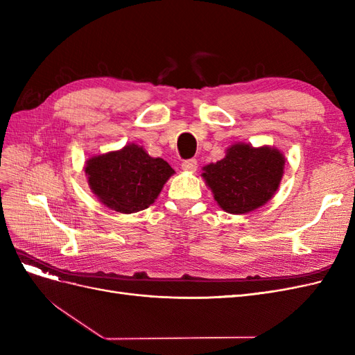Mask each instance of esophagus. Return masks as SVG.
<instances>
[{"instance_id": "obj_1", "label": "esophagus", "mask_w": 355, "mask_h": 355, "mask_svg": "<svg viewBox=\"0 0 355 355\" xmlns=\"http://www.w3.org/2000/svg\"><path fill=\"white\" fill-rule=\"evenodd\" d=\"M197 167H198V161L196 158L185 159L184 163H182V168H184L185 171H196Z\"/></svg>"}]
</instances>
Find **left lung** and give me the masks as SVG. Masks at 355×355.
<instances>
[{"instance_id":"1","label":"left lung","mask_w":355,"mask_h":355,"mask_svg":"<svg viewBox=\"0 0 355 355\" xmlns=\"http://www.w3.org/2000/svg\"><path fill=\"white\" fill-rule=\"evenodd\" d=\"M284 157L274 148L237 144L223 159L204 167L214 200L228 213L252 211L270 200L283 176Z\"/></svg>"}]
</instances>
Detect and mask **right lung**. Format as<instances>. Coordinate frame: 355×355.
Masks as SVG:
<instances>
[{"label":"right lung","instance_id":"add662e5","mask_svg":"<svg viewBox=\"0 0 355 355\" xmlns=\"http://www.w3.org/2000/svg\"><path fill=\"white\" fill-rule=\"evenodd\" d=\"M85 173L92 191L106 207L136 213L151 206L175 170L137 145H127L121 151L89 159Z\"/></svg>","mask_w":355,"mask_h":355}]
</instances>
